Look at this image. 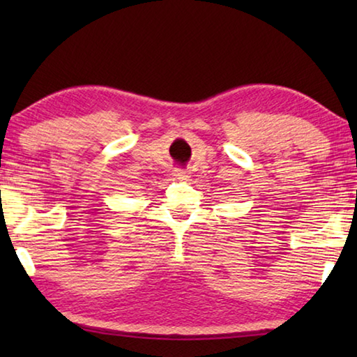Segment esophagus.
I'll return each mask as SVG.
<instances>
[{
  "label": "esophagus",
  "instance_id": "1",
  "mask_svg": "<svg viewBox=\"0 0 357 357\" xmlns=\"http://www.w3.org/2000/svg\"><path fill=\"white\" fill-rule=\"evenodd\" d=\"M173 176H174V179H178V181H187V179H189V173H187L185 170H174Z\"/></svg>",
  "mask_w": 357,
  "mask_h": 357
}]
</instances>
